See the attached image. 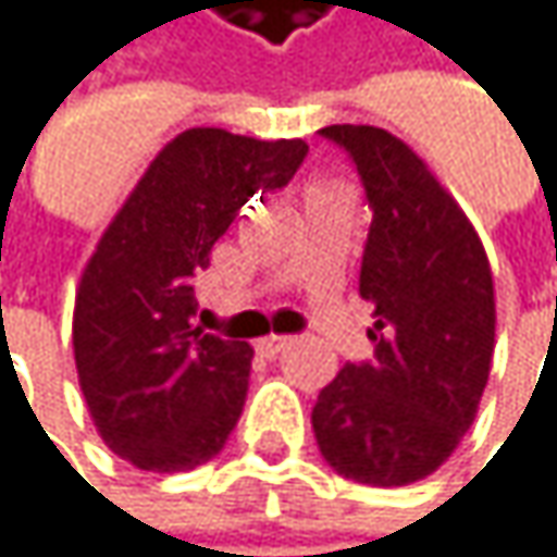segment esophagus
Returning a JSON list of instances; mask_svg holds the SVG:
<instances>
[{
  "mask_svg": "<svg viewBox=\"0 0 557 557\" xmlns=\"http://www.w3.org/2000/svg\"><path fill=\"white\" fill-rule=\"evenodd\" d=\"M292 344H295V337H288V334H269V337H262V341H259V354L275 357V354L288 350Z\"/></svg>",
  "mask_w": 557,
  "mask_h": 557,
  "instance_id": "1",
  "label": "esophagus"
}]
</instances>
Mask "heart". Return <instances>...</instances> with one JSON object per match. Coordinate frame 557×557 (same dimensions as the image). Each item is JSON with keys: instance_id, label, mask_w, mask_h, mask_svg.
<instances>
[{"instance_id": "1", "label": "heart", "mask_w": 557, "mask_h": 557, "mask_svg": "<svg viewBox=\"0 0 557 557\" xmlns=\"http://www.w3.org/2000/svg\"><path fill=\"white\" fill-rule=\"evenodd\" d=\"M324 184H331V181H314V184H311V190H314V187H324Z\"/></svg>"}]
</instances>
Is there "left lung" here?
Here are the masks:
<instances>
[{
  "mask_svg": "<svg viewBox=\"0 0 557 557\" xmlns=\"http://www.w3.org/2000/svg\"><path fill=\"white\" fill-rule=\"evenodd\" d=\"M321 136L350 151L373 210L360 295L376 308V354L321 389L311 424L341 476L406 486L476 418L496 337L493 272L473 223L406 141L376 126Z\"/></svg>",
  "mask_w": 557,
  "mask_h": 557,
  "instance_id": "left-lung-1",
  "label": "left lung"
}]
</instances>
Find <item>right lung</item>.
I'll use <instances>...</instances> for the list:
<instances>
[{
  "mask_svg": "<svg viewBox=\"0 0 557 557\" xmlns=\"http://www.w3.org/2000/svg\"><path fill=\"white\" fill-rule=\"evenodd\" d=\"M305 139L184 129L103 230L74 301V360L90 418L139 470H194L243 416L252 347L194 327L197 275L252 194L285 187Z\"/></svg>",
  "mask_w": 557,
  "mask_h": 557,
  "instance_id": "obj_1",
  "label": "right lung"
}]
</instances>
